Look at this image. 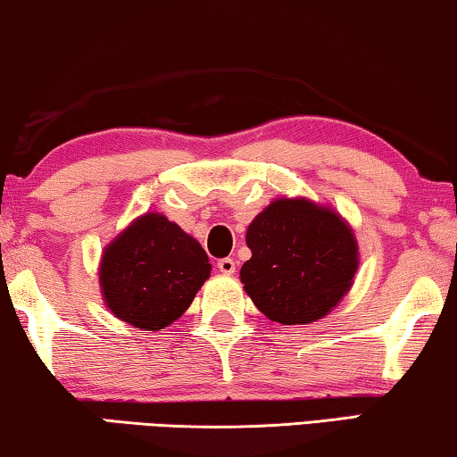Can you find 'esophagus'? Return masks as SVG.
Segmentation results:
<instances>
[{
  "instance_id": "obj_1",
  "label": "esophagus",
  "mask_w": 457,
  "mask_h": 457,
  "mask_svg": "<svg viewBox=\"0 0 457 457\" xmlns=\"http://www.w3.org/2000/svg\"><path fill=\"white\" fill-rule=\"evenodd\" d=\"M218 270H220L222 274H233L235 260H230V257H222V260H218Z\"/></svg>"
}]
</instances>
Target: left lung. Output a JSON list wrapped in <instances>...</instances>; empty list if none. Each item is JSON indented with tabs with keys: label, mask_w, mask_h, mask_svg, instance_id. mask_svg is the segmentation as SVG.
<instances>
[{
	"label": "left lung",
	"mask_w": 457,
	"mask_h": 457,
	"mask_svg": "<svg viewBox=\"0 0 457 457\" xmlns=\"http://www.w3.org/2000/svg\"><path fill=\"white\" fill-rule=\"evenodd\" d=\"M251 260L241 282L272 321L295 326L328 315L348 293L359 249L332 210L307 200H276L247 228Z\"/></svg>",
	"instance_id": "left-lung-1"
}]
</instances>
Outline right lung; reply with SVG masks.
Here are the masks:
<instances>
[{
  "mask_svg": "<svg viewBox=\"0 0 457 457\" xmlns=\"http://www.w3.org/2000/svg\"><path fill=\"white\" fill-rule=\"evenodd\" d=\"M206 251L162 214H144L104 249L101 288L121 321L156 332L191 305L210 276Z\"/></svg>",
  "mask_w": 457,
  "mask_h": 457,
  "instance_id": "obj_1",
  "label": "right lung"
}]
</instances>
